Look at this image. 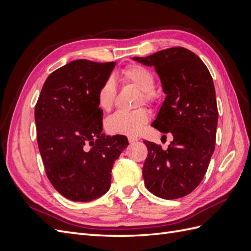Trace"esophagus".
<instances>
[{
	"mask_svg": "<svg viewBox=\"0 0 251 251\" xmlns=\"http://www.w3.org/2000/svg\"><path fill=\"white\" fill-rule=\"evenodd\" d=\"M127 140H128V142H130V143H134L136 141H138V138L137 137H134V136H128Z\"/></svg>",
	"mask_w": 251,
	"mask_h": 251,
	"instance_id": "1",
	"label": "esophagus"
}]
</instances>
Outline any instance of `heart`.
I'll return each mask as SVG.
<instances>
[{
	"label": "heart",
	"mask_w": 251,
	"mask_h": 251,
	"mask_svg": "<svg viewBox=\"0 0 251 251\" xmlns=\"http://www.w3.org/2000/svg\"><path fill=\"white\" fill-rule=\"evenodd\" d=\"M120 77L126 83H132L141 90L139 104L154 103L157 100L155 91V75L148 68L140 65H130L123 70ZM116 98V89L113 80H105L97 92V104L102 111H110ZM150 118L146 109L132 112H116L105 121V128L111 134L134 136L139 134Z\"/></svg>",
	"instance_id": "obj_1"
}]
</instances>
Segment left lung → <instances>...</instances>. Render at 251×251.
I'll return each instance as SVG.
<instances>
[{
  "label": "left lung",
  "instance_id": "8db88e82",
  "mask_svg": "<svg viewBox=\"0 0 251 251\" xmlns=\"http://www.w3.org/2000/svg\"><path fill=\"white\" fill-rule=\"evenodd\" d=\"M133 59L154 67L160 77L166 96L151 126L174 138L166 150L143 141L148 148L144 184L162 199L182 198L200 184L215 151L218 108L214 81L200 57L183 47Z\"/></svg>",
  "mask_w": 251,
  "mask_h": 251
}]
</instances>
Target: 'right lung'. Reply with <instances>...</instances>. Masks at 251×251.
Wrapping results in <instances>:
<instances>
[{
  "mask_svg": "<svg viewBox=\"0 0 251 251\" xmlns=\"http://www.w3.org/2000/svg\"><path fill=\"white\" fill-rule=\"evenodd\" d=\"M116 63L77 59L45 81L35 105L37 144L51 184L65 198L88 202L111 185L112 168L128 144L104 136L97 92Z\"/></svg>",
  "mask_w": 251,
  "mask_h": 251,
  "instance_id": "1",
  "label": "right lung"
}]
</instances>
